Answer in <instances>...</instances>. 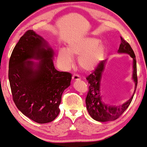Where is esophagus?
I'll use <instances>...</instances> for the list:
<instances>
[{"label":"esophagus","instance_id":"1","mask_svg":"<svg viewBox=\"0 0 147 147\" xmlns=\"http://www.w3.org/2000/svg\"><path fill=\"white\" fill-rule=\"evenodd\" d=\"M72 80H74V81H75V80H80V77L78 75H77V74H74V75H72Z\"/></svg>","mask_w":147,"mask_h":147}]
</instances>
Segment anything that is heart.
Listing matches in <instances>:
<instances>
[{
    "mask_svg": "<svg viewBox=\"0 0 147 147\" xmlns=\"http://www.w3.org/2000/svg\"><path fill=\"white\" fill-rule=\"evenodd\" d=\"M96 38H89L84 40L72 41L68 44L67 51L61 49L58 52V59L65 66L71 65L72 57H79V65L83 70L89 72L98 66L104 55V47L98 45Z\"/></svg>",
    "mask_w": 147,
    "mask_h": 147,
    "instance_id": "heart-1",
    "label": "heart"
}]
</instances>
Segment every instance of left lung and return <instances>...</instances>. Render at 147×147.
<instances>
[{
	"mask_svg": "<svg viewBox=\"0 0 147 147\" xmlns=\"http://www.w3.org/2000/svg\"><path fill=\"white\" fill-rule=\"evenodd\" d=\"M121 43L118 49V53L129 54L133 58V73L132 79L135 83V92L130 98L122 105L113 106L107 104L102 99L100 91V82H101V75L104 69L106 61H102L99 63L95 69L86 77V80L89 84V90L86 97V109L89 115L92 118L96 121L108 122L113 121L118 119L127 109L130 104L134 94L135 93L137 86V62H136L135 55L130 45L122 37Z\"/></svg>",
	"mask_w": 147,
	"mask_h": 147,
	"instance_id": "1",
	"label": "left lung"
}]
</instances>
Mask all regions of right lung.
Returning a JSON list of instances; mask_svg holds the SVG:
<instances>
[{
	"mask_svg": "<svg viewBox=\"0 0 147 147\" xmlns=\"http://www.w3.org/2000/svg\"><path fill=\"white\" fill-rule=\"evenodd\" d=\"M54 52L33 30L20 38L9 61L8 78L14 103L36 123H50L60 113L62 94L70 85L72 75L54 67ZM41 59L38 63L29 59Z\"/></svg>",
	"mask_w": 147,
	"mask_h": 147,
	"instance_id": "add662e5",
	"label": "right lung"
}]
</instances>
